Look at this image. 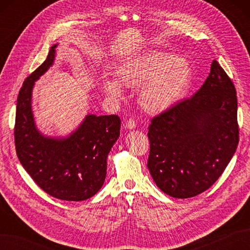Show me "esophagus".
Instances as JSON below:
<instances>
[{
    "label": "esophagus",
    "mask_w": 250,
    "mask_h": 250,
    "mask_svg": "<svg viewBox=\"0 0 250 250\" xmlns=\"http://www.w3.org/2000/svg\"><path fill=\"white\" fill-rule=\"evenodd\" d=\"M125 128L128 130H133L136 128V124L133 119H129L126 120V124H125Z\"/></svg>",
    "instance_id": "34e87169"
}]
</instances>
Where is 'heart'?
Here are the masks:
<instances>
[{
    "mask_svg": "<svg viewBox=\"0 0 250 250\" xmlns=\"http://www.w3.org/2000/svg\"><path fill=\"white\" fill-rule=\"evenodd\" d=\"M117 82L105 78L103 89L114 102L124 99L120 86L140 87L139 104L149 114H160L182 101L192 82V70L186 58L149 51L135 56L117 67Z\"/></svg>",
    "mask_w": 250,
    "mask_h": 250,
    "instance_id": "heart-1",
    "label": "heart"
}]
</instances>
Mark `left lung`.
I'll list each match as a JSON object with an SVG mask.
<instances>
[{
  "mask_svg": "<svg viewBox=\"0 0 250 250\" xmlns=\"http://www.w3.org/2000/svg\"><path fill=\"white\" fill-rule=\"evenodd\" d=\"M147 167L164 193L198 195L220 177L238 144L234 84L219 63L194 95L152 118Z\"/></svg>",
  "mask_w": 250,
  "mask_h": 250,
  "instance_id": "8db88e82",
  "label": "left lung"
}]
</instances>
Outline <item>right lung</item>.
<instances>
[{"label": "right lung", "mask_w": 250, "mask_h": 250, "mask_svg": "<svg viewBox=\"0 0 250 250\" xmlns=\"http://www.w3.org/2000/svg\"><path fill=\"white\" fill-rule=\"evenodd\" d=\"M25 79L17 99L15 145L21 166L46 193L63 201L90 199L102 188L108 153L120 135L116 115L88 114L64 136L44 134L37 128L32 93L35 82L54 65L57 47Z\"/></svg>", "instance_id": "add662e5"}]
</instances>
